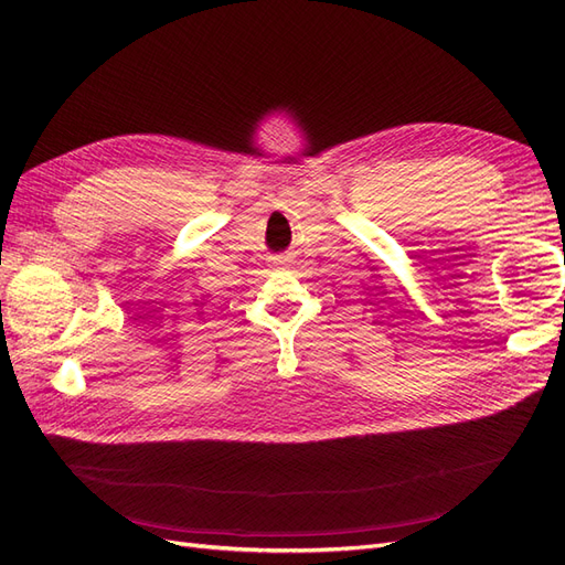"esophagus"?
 Here are the masks:
<instances>
[{"instance_id":"34e87169","label":"esophagus","mask_w":565,"mask_h":565,"mask_svg":"<svg viewBox=\"0 0 565 565\" xmlns=\"http://www.w3.org/2000/svg\"><path fill=\"white\" fill-rule=\"evenodd\" d=\"M273 264L287 266V264H292V256H289V254H278V256H273Z\"/></svg>"}]
</instances>
